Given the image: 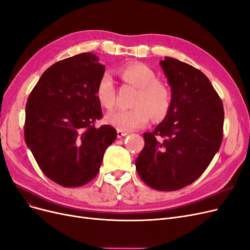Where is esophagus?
<instances>
[{
    "label": "esophagus",
    "mask_w": 250,
    "mask_h": 250,
    "mask_svg": "<svg viewBox=\"0 0 250 250\" xmlns=\"http://www.w3.org/2000/svg\"><path fill=\"white\" fill-rule=\"evenodd\" d=\"M128 134H129V133H128V132H125V131H121V130H118V131H117V135H118L119 139H121V137L126 136V135H128Z\"/></svg>",
    "instance_id": "1"
}]
</instances>
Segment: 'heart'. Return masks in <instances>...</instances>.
I'll return each instance as SVG.
<instances>
[{
    "label": "heart",
    "instance_id": "1",
    "mask_svg": "<svg viewBox=\"0 0 250 250\" xmlns=\"http://www.w3.org/2000/svg\"><path fill=\"white\" fill-rule=\"evenodd\" d=\"M118 75L126 84L139 89L131 109H119L107 115L106 122L121 131H132L148 124L151 116L161 120L169 111L171 91L168 85L158 80L152 68L143 63H129L118 69ZM95 95L99 104L111 109L116 103L115 83L108 73L100 76Z\"/></svg>",
    "mask_w": 250,
    "mask_h": 250
}]
</instances>
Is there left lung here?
<instances>
[{
	"mask_svg": "<svg viewBox=\"0 0 250 250\" xmlns=\"http://www.w3.org/2000/svg\"><path fill=\"white\" fill-rule=\"evenodd\" d=\"M171 89V105L135 159L144 182L174 191L199 179L219 150L223 136L222 101L208 77L193 66L166 57L160 61Z\"/></svg>",
	"mask_w": 250,
	"mask_h": 250,
	"instance_id": "left-lung-1",
	"label": "left lung"
}]
</instances>
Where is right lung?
<instances>
[{
	"mask_svg": "<svg viewBox=\"0 0 250 250\" xmlns=\"http://www.w3.org/2000/svg\"><path fill=\"white\" fill-rule=\"evenodd\" d=\"M105 66L83 53L51 65L25 104L24 141L42 173L64 187H80L98 174L105 150L117 139L102 118L95 90Z\"/></svg>",
	"mask_w": 250,
	"mask_h": 250,
	"instance_id": "add662e5",
	"label": "right lung"
}]
</instances>
